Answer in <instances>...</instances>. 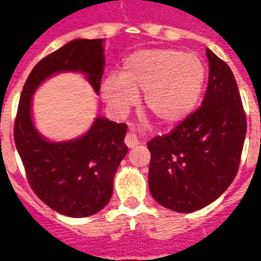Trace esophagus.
<instances>
[{"label":"esophagus","mask_w":261,"mask_h":261,"mask_svg":"<svg viewBox=\"0 0 261 261\" xmlns=\"http://www.w3.org/2000/svg\"><path fill=\"white\" fill-rule=\"evenodd\" d=\"M124 142H125V145H127L128 148H134L140 144V140H138V137H137L133 131H130V133L125 136Z\"/></svg>","instance_id":"esophagus-1"}]
</instances>
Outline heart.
<instances>
[{"label": "heart", "instance_id": "obj_1", "mask_svg": "<svg viewBox=\"0 0 261 261\" xmlns=\"http://www.w3.org/2000/svg\"><path fill=\"white\" fill-rule=\"evenodd\" d=\"M205 76V65L197 54L176 48H147L124 60L119 78L103 80L100 95L114 114L123 116L144 93L145 112L161 125L172 127L194 112Z\"/></svg>", "mask_w": 261, "mask_h": 261}]
</instances>
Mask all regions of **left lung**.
Here are the masks:
<instances>
[{"label": "left lung", "instance_id": "left-lung-1", "mask_svg": "<svg viewBox=\"0 0 261 261\" xmlns=\"http://www.w3.org/2000/svg\"><path fill=\"white\" fill-rule=\"evenodd\" d=\"M210 76L201 108L170 134L148 142L149 192L176 213L215 201L235 179L246 137V116L235 76L207 48Z\"/></svg>", "mask_w": 261, "mask_h": 261}]
</instances>
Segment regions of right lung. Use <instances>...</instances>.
Returning a JSON list of instances; mask_svg holds the SVG:
<instances>
[{"label": "right lung", "instance_id": "obj_1", "mask_svg": "<svg viewBox=\"0 0 261 261\" xmlns=\"http://www.w3.org/2000/svg\"><path fill=\"white\" fill-rule=\"evenodd\" d=\"M103 68L105 40L75 39L37 63L20 95L14 138L29 185L44 204L67 217H89L110 201L114 173L127 153V125L97 114L78 138L51 141L33 121V93L50 76L80 72L97 95Z\"/></svg>", "mask_w": 261, "mask_h": 261}]
</instances>
